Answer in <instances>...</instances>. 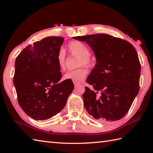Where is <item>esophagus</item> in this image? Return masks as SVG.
Returning a JSON list of instances; mask_svg holds the SVG:
<instances>
[{"instance_id":"34e87169","label":"esophagus","mask_w":153,"mask_h":153,"mask_svg":"<svg viewBox=\"0 0 153 153\" xmlns=\"http://www.w3.org/2000/svg\"><path fill=\"white\" fill-rule=\"evenodd\" d=\"M79 83H74V86L75 87H77L78 85H79Z\"/></svg>"}]
</instances>
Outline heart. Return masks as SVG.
Instances as JSON below:
<instances>
[{
  "mask_svg": "<svg viewBox=\"0 0 153 153\" xmlns=\"http://www.w3.org/2000/svg\"><path fill=\"white\" fill-rule=\"evenodd\" d=\"M68 49L71 55L77 57V66L78 68L72 71H69L64 74V79L71 80L74 83H79L85 78L87 74V70L85 66L91 68L95 64V60L90 53L89 47L83 42L72 41L68 45ZM57 62L61 70L65 68L66 53L63 50H60L57 54Z\"/></svg>",
  "mask_w": 153,
  "mask_h": 153,
  "instance_id": "obj_1",
  "label": "heart"
}]
</instances>
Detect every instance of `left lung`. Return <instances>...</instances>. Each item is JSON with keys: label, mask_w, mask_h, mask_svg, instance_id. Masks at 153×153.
Here are the masks:
<instances>
[{"label": "left lung", "mask_w": 153, "mask_h": 153, "mask_svg": "<svg viewBox=\"0 0 153 153\" xmlns=\"http://www.w3.org/2000/svg\"><path fill=\"white\" fill-rule=\"evenodd\" d=\"M74 39L86 41L95 53L97 64L86 79L84 106L97 121L109 122L124 117L139 90L141 64L134 46L128 41L105 33ZM101 96L96 98V94Z\"/></svg>", "instance_id": "obj_1"}]
</instances>
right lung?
<instances>
[{"mask_svg": "<svg viewBox=\"0 0 153 153\" xmlns=\"http://www.w3.org/2000/svg\"><path fill=\"white\" fill-rule=\"evenodd\" d=\"M62 37H48L25 47L17 56L13 82L19 106L36 120H47L64 108L74 89L71 80L60 82L57 54Z\"/></svg>", "mask_w": 153, "mask_h": 153, "instance_id": "right-lung-1", "label": "right lung"}]
</instances>
